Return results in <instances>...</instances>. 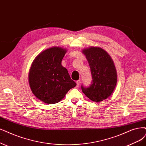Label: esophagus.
I'll use <instances>...</instances> for the list:
<instances>
[{
    "label": "esophagus",
    "mask_w": 146,
    "mask_h": 146,
    "mask_svg": "<svg viewBox=\"0 0 146 146\" xmlns=\"http://www.w3.org/2000/svg\"><path fill=\"white\" fill-rule=\"evenodd\" d=\"M79 84H80V80H77V81H76V87H79Z\"/></svg>",
    "instance_id": "esophagus-1"
}]
</instances>
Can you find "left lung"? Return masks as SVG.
<instances>
[{
	"instance_id": "1",
	"label": "left lung",
	"mask_w": 146,
	"mask_h": 146,
	"mask_svg": "<svg viewBox=\"0 0 146 146\" xmlns=\"http://www.w3.org/2000/svg\"><path fill=\"white\" fill-rule=\"evenodd\" d=\"M88 61L92 76L89 87L81 85L85 95L93 102H99L108 98L116 86L117 76L112 59L103 48L91 47L83 50Z\"/></svg>"
}]
</instances>
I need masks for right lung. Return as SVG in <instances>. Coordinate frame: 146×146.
Returning a JSON list of instances; mask_svg holds the SVG:
<instances>
[{
    "mask_svg": "<svg viewBox=\"0 0 146 146\" xmlns=\"http://www.w3.org/2000/svg\"><path fill=\"white\" fill-rule=\"evenodd\" d=\"M67 50L53 47L40 53L32 64L29 81L33 94L48 104L61 101L76 84L71 79L61 61Z\"/></svg>",
    "mask_w": 146,
    "mask_h": 146,
    "instance_id": "add662e5",
    "label": "right lung"
}]
</instances>
